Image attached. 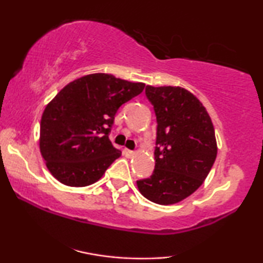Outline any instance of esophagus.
Listing matches in <instances>:
<instances>
[{"instance_id":"esophagus-1","label":"esophagus","mask_w":263,"mask_h":263,"mask_svg":"<svg viewBox=\"0 0 263 263\" xmlns=\"http://www.w3.org/2000/svg\"><path fill=\"white\" fill-rule=\"evenodd\" d=\"M123 153H124V156H125V157H129V158H130V157H134V156H135V152H134V151H130V149H127V148H124V149H123Z\"/></svg>"}]
</instances>
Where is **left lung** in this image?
<instances>
[{"label": "left lung", "mask_w": 263, "mask_h": 263, "mask_svg": "<svg viewBox=\"0 0 263 263\" xmlns=\"http://www.w3.org/2000/svg\"><path fill=\"white\" fill-rule=\"evenodd\" d=\"M157 116L156 166L136 182L140 193L158 204H174L202 184L217 158L214 127L193 93L176 86H146Z\"/></svg>", "instance_id": "1"}]
</instances>
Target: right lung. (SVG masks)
Listing matches in <instances>:
<instances>
[{
	"label": "right lung",
	"instance_id": "right-lung-1",
	"mask_svg": "<svg viewBox=\"0 0 263 263\" xmlns=\"http://www.w3.org/2000/svg\"><path fill=\"white\" fill-rule=\"evenodd\" d=\"M142 82L96 73L71 81L46 105L39 148L46 167L62 184L86 186L121 157L109 139L122 104L139 96Z\"/></svg>",
	"mask_w": 263,
	"mask_h": 263
}]
</instances>
